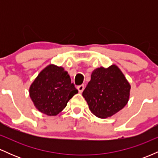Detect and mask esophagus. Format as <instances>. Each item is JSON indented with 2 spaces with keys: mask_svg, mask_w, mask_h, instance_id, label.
<instances>
[{
  "mask_svg": "<svg viewBox=\"0 0 158 158\" xmlns=\"http://www.w3.org/2000/svg\"><path fill=\"white\" fill-rule=\"evenodd\" d=\"M84 88H85V87L83 85H79V86L77 87V89H78V90H79V93H81V92L84 90Z\"/></svg>",
  "mask_w": 158,
  "mask_h": 158,
  "instance_id": "obj_1",
  "label": "esophagus"
}]
</instances>
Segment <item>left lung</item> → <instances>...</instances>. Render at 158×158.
I'll return each mask as SVG.
<instances>
[{"label":"left lung","mask_w":158,"mask_h":158,"mask_svg":"<svg viewBox=\"0 0 158 158\" xmlns=\"http://www.w3.org/2000/svg\"><path fill=\"white\" fill-rule=\"evenodd\" d=\"M131 85L117 65L98 68L82 93L89 109L101 119L122 110L128 102Z\"/></svg>","instance_id":"left-lung-1"}]
</instances>
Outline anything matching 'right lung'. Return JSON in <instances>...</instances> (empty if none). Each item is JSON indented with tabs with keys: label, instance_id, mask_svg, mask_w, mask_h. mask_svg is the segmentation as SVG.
Wrapping results in <instances>:
<instances>
[{
	"label": "right lung",
	"instance_id": "obj_1",
	"mask_svg": "<svg viewBox=\"0 0 158 158\" xmlns=\"http://www.w3.org/2000/svg\"><path fill=\"white\" fill-rule=\"evenodd\" d=\"M34 106L41 113L56 116L78 93L62 67L49 64L40 72L29 90Z\"/></svg>",
	"mask_w": 158,
	"mask_h": 158
}]
</instances>
